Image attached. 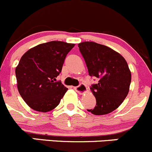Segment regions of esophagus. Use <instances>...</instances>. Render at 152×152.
<instances>
[{"mask_svg": "<svg viewBox=\"0 0 152 152\" xmlns=\"http://www.w3.org/2000/svg\"><path fill=\"white\" fill-rule=\"evenodd\" d=\"M74 89L76 91V92H79V94H82L85 92L86 89H87V87H86L85 84L81 83V84H79V85L77 86V87H74Z\"/></svg>", "mask_w": 152, "mask_h": 152, "instance_id": "1", "label": "esophagus"}]
</instances>
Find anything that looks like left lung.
I'll return each instance as SVG.
<instances>
[{
  "label": "left lung",
  "mask_w": 152,
  "mask_h": 152,
  "mask_svg": "<svg viewBox=\"0 0 152 152\" xmlns=\"http://www.w3.org/2000/svg\"><path fill=\"white\" fill-rule=\"evenodd\" d=\"M89 75L97 78L90 89L96 98V105L87 109L95 115H104L118 108L127 97L131 83L128 65L120 54L95 42L79 44Z\"/></svg>",
  "instance_id": "8db88e82"
}]
</instances>
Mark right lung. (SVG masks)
Masks as SVG:
<instances>
[{
  "mask_svg": "<svg viewBox=\"0 0 152 152\" xmlns=\"http://www.w3.org/2000/svg\"><path fill=\"white\" fill-rule=\"evenodd\" d=\"M73 44L49 41L29 49L16 68L17 88L31 108L47 112L60 103L68 88L56 78Z\"/></svg>",
  "mask_w": 152,
  "mask_h": 152,
  "instance_id": "add662e5",
  "label": "right lung"
}]
</instances>
